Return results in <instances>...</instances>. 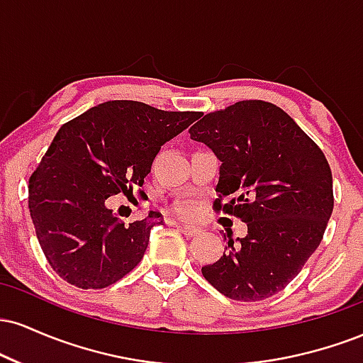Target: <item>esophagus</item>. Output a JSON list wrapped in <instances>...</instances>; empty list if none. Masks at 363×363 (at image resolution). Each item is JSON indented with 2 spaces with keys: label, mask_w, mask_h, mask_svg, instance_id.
Instances as JSON below:
<instances>
[{
  "label": "esophagus",
  "mask_w": 363,
  "mask_h": 363,
  "mask_svg": "<svg viewBox=\"0 0 363 363\" xmlns=\"http://www.w3.org/2000/svg\"><path fill=\"white\" fill-rule=\"evenodd\" d=\"M176 228L179 232H182V234H184L186 237H193V235H198L199 232V228H196V227H191V225H176Z\"/></svg>",
  "instance_id": "esophagus-1"
}]
</instances>
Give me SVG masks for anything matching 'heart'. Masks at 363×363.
Segmentation results:
<instances>
[{"label":"heart","mask_w":363,"mask_h":363,"mask_svg":"<svg viewBox=\"0 0 363 363\" xmlns=\"http://www.w3.org/2000/svg\"><path fill=\"white\" fill-rule=\"evenodd\" d=\"M174 211H176L179 218L189 220V218H194V216L199 213V206L198 203L194 201H179L177 205L174 206Z\"/></svg>","instance_id":"obj_1"}]
</instances>
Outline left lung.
Masks as SVG:
<instances>
[{
    "label": "left lung",
    "instance_id": "left-lung-1",
    "mask_svg": "<svg viewBox=\"0 0 363 363\" xmlns=\"http://www.w3.org/2000/svg\"><path fill=\"white\" fill-rule=\"evenodd\" d=\"M222 162L215 210L247 223L227 252L201 268L225 297L257 302L285 289L323 240L333 213V176L323 150L264 101L215 111L189 129ZM228 195L231 201L222 203Z\"/></svg>",
    "mask_w": 363,
    "mask_h": 363
}]
</instances>
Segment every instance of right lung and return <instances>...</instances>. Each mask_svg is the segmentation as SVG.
<instances>
[{
    "label": "right lung",
    "mask_w": 363,
    "mask_h": 363,
    "mask_svg": "<svg viewBox=\"0 0 363 363\" xmlns=\"http://www.w3.org/2000/svg\"><path fill=\"white\" fill-rule=\"evenodd\" d=\"M199 112L109 101L62 124L28 179V210L45 259L78 289H106L141 261L160 213L129 225L107 198L143 186L162 145Z\"/></svg>",
    "instance_id": "add662e5"
}]
</instances>
